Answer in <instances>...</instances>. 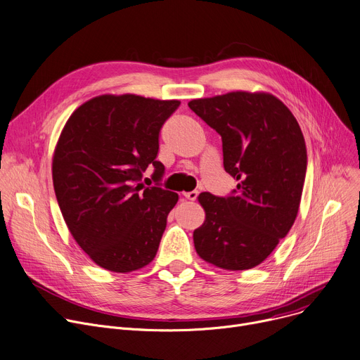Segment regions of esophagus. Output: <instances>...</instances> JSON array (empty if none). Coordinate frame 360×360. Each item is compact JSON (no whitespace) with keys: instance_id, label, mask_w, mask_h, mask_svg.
Returning a JSON list of instances; mask_svg holds the SVG:
<instances>
[{"instance_id":"1","label":"esophagus","mask_w":360,"mask_h":360,"mask_svg":"<svg viewBox=\"0 0 360 360\" xmlns=\"http://www.w3.org/2000/svg\"><path fill=\"white\" fill-rule=\"evenodd\" d=\"M183 196H184L187 200H196L198 196H199V191H198V190L187 191V193H183Z\"/></svg>"}]
</instances>
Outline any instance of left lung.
<instances>
[{
  "label": "left lung",
  "instance_id": "1",
  "mask_svg": "<svg viewBox=\"0 0 360 360\" xmlns=\"http://www.w3.org/2000/svg\"><path fill=\"white\" fill-rule=\"evenodd\" d=\"M222 136L224 167L238 180L231 195L202 193L205 224L193 232L202 259L229 271L259 265L297 217L307 148L291 110L272 95L231 92L188 102Z\"/></svg>",
  "mask_w": 360,
  "mask_h": 360
}]
</instances>
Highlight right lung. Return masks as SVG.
<instances>
[{
  "instance_id": "1",
  "label": "right lung",
  "mask_w": 360,
  "mask_h": 360,
  "mask_svg": "<svg viewBox=\"0 0 360 360\" xmlns=\"http://www.w3.org/2000/svg\"><path fill=\"white\" fill-rule=\"evenodd\" d=\"M179 101L102 95L68 120L53 157V186L65 222L89 258L114 272L150 264L177 193L160 186V131ZM153 164L155 186L139 181Z\"/></svg>"
}]
</instances>
